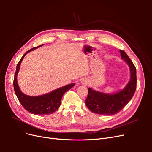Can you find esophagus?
Returning a JSON list of instances; mask_svg holds the SVG:
<instances>
[{"label": "esophagus", "instance_id": "obj_1", "mask_svg": "<svg viewBox=\"0 0 152 152\" xmlns=\"http://www.w3.org/2000/svg\"><path fill=\"white\" fill-rule=\"evenodd\" d=\"M81 83L82 84H84V85H87V81L86 80H85V79H83V80H82Z\"/></svg>", "mask_w": 152, "mask_h": 152}]
</instances>
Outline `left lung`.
<instances>
[{
  "label": "left lung",
  "mask_w": 152,
  "mask_h": 152,
  "mask_svg": "<svg viewBox=\"0 0 152 152\" xmlns=\"http://www.w3.org/2000/svg\"><path fill=\"white\" fill-rule=\"evenodd\" d=\"M121 58L130 68V80L124 88L113 94L104 93L88 88L86 104L91 112L104 115L117 113L129 102L136 89V69L127 54L120 50Z\"/></svg>",
  "instance_id": "1"
}]
</instances>
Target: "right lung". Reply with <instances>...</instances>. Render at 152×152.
<instances>
[{"label": "right lung", "instance_id": "obj_1", "mask_svg": "<svg viewBox=\"0 0 152 152\" xmlns=\"http://www.w3.org/2000/svg\"><path fill=\"white\" fill-rule=\"evenodd\" d=\"M44 44L40 45L38 47L31 49L26 52L23 56H22L17 65L13 82L14 89H15L16 95L23 107L30 113L35 115H39L51 114L53 112H56L60 107L61 98L64 93L67 91L70 90L75 86L74 83L68 84L67 86L61 87L60 88L55 89L49 93L38 96L26 95L21 91L17 81V76L18 72L20 70L21 63L27 53L31 51V50H35L37 48L41 47Z\"/></svg>", "mask_w": 152, "mask_h": 152}]
</instances>
